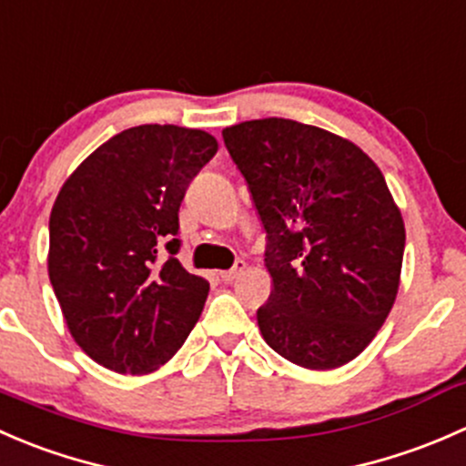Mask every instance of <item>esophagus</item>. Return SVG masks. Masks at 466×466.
I'll return each instance as SVG.
<instances>
[{"label": "esophagus", "instance_id": "34e87169", "mask_svg": "<svg viewBox=\"0 0 466 466\" xmlns=\"http://www.w3.org/2000/svg\"><path fill=\"white\" fill-rule=\"evenodd\" d=\"M243 270H246V261L237 259V261H234V266L229 268V270L220 272V279H223V281H234L238 275H241Z\"/></svg>", "mask_w": 466, "mask_h": 466}]
</instances>
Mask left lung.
<instances>
[{
	"instance_id": "1",
	"label": "left lung",
	"mask_w": 466,
	"mask_h": 466,
	"mask_svg": "<svg viewBox=\"0 0 466 466\" xmlns=\"http://www.w3.org/2000/svg\"><path fill=\"white\" fill-rule=\"evenodd\" d=\"M223 139L268 238L263 340L309 370L350 363L399 290L406 229L383 173L356 144L293 119L243 121Z\"/></svg>"
}]
</instances>
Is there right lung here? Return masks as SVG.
<instances>
[{"label": "right lung", "instance_id": "obj_1", "mask_svg": "<svg viewBox=\"0 0 466 466\" xmlns=\"http://www.w3.org/2000/svg\"><path fill=\"white\" fill-rule=\"evenodd\" d=\"M216 150L203 130L135 126L98 146L56 198L51 286L74 340L112 372L157 370L203 313L209 284L177 261V211Z\"/></svg>", "mask_w": 466, "mask_h": 466}]
</instances>
